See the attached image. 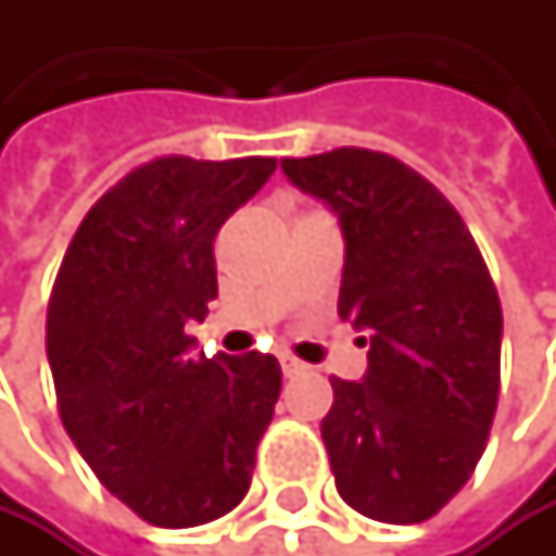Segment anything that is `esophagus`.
<instances>
[{
	"instance_id": "34e87169",
	"label": "esophagus",
	"mask_w": 556,
	"mask_h": 556,
	"mask_svg": "<svg viewBox=\"0 0 556 556\" xmlns=\"http://www.w3.org/2000/svg\"><path fill=\"white\" fill-rule=\"evenodd\" d=\"M280 367H283L287 377H300V374L306 370V363H300V359H293V356H280Z\"/></svg>"
}]
</instances>
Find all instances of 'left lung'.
I'll return each mask as SVG.
<instances>
[{
    "label": "left lung",
    "mask_w": 556,
    "mask_h": 556,
    "mask_svg": "<svg viewBox=\"0 0 556 556\" xmlns=\"http://www.w3.org/2000/svg\"><path fill=\"white\" fill-rule=\"evenodd\" d=\"M343 229L340 316L367 343L319 424L340 497L383 523L430 520L470 480L497 414L504 316L460 213L374 149L280 163Z\"/></svg>",
    "instance_id": "obj_1"
}]
</instances>
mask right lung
Instances as JSON below:
<instances>
[{"label": "right lung", "mask_w": 556, "mask_h": 556, "mask_svg": "<svg viewBox=\"0 0 556 556\" xmlns=\"http://www.w3.org/2000/svg\"><path fill=\"white\" fill-rule=\"evenodd\" d=\"M276 160L163 156L79 223L46 313L62 427L99 483L156 527L237 507L280 396L269 353L193 356L186 324L216 300L213 240Z\"/></svg>", "instance_id": "obj_1"}]
</instances>
